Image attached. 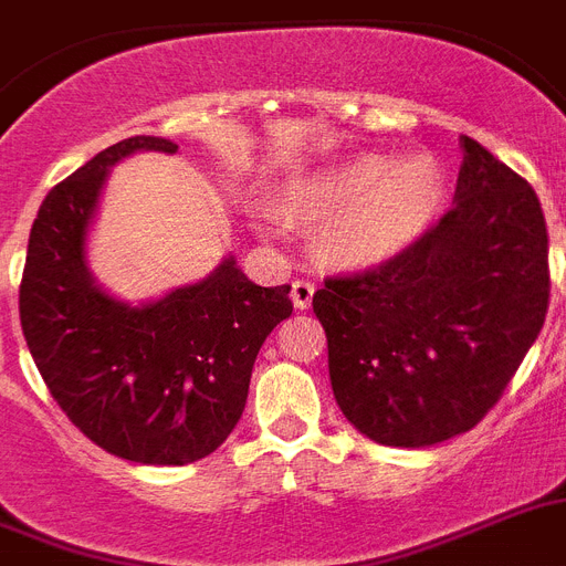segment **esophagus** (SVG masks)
I'll list each match as a JSON object with an SVG mask.
<instances>
[{
  "label": "esophagus",
  "mask_w": 566,
  "mask_h": 566,
  "mask_svg": "<svg viewBox=\"0 0 566 566\" xmlns=\"http://www.w3.org/2000/svg\"><path fill=\"white\" fill-rule=\"evenodd\" d=\"M312 297H315V283L312 280H294L292 283V301L297 308L312 306Z\"/></svg>",
  "instance_id": "esophagus-1"
}]
</instances>
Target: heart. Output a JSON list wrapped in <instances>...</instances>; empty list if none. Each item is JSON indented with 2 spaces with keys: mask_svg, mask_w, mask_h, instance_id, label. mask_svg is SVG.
<instances>
[{
  "mask_svg": "<svg viewBox=\"0 0 566 566\" xmlns=\"http://www.w3.org/2000/svg\"><path fill=\"white\" fill-rule=\"evenodd\" d=\"M308 214L329 217L323 240L355 265L384 263L432 226L443 202L441 171L429 157L389 163L386 154H355L301 182Z\"/></svg>",
  "mask_w": 566,
  "mask_h": 566,
  "instance_id": "heart-1",
  "label": "heart"
}]
</instances>
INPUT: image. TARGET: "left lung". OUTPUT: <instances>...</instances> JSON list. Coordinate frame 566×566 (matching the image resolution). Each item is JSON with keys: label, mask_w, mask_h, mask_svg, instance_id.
<instances>
[{"label": "left lung", "mask_w": 566, "mask_h": 566, "mask_svg": "<svg viewBox=\"0 0 566 566\" xmlns=\"http://www.w3.org/2000/svg\"><path fill=\"white\" fill-rule=\"evenodd\" d=\"M452 209L395 258L312 297L337 407L375 443L470 432L518 371L549 306V240L533 186L461 137Z\"/></svg>", "instance_id": "obj_1"}]
</instances>
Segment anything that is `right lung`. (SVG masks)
Returning <instances> with one entry per match:
<instances>
[{
    "mask_svg": "<svg viewBox=\"0 0 566 566\" xmlns=\"http://www.w3.org/2000/svg\"><path fill=\"white\" fill-rule=\"evenodd\" d=\"M134 151L177 145L128 137L48 191L28 240L19 321L53 400L85 438L125 461L182 467L237 427L260 346L292 315V286H258L226 258L145 306L105 294L85 240L108 168Z\"/></svg>",
    "mask_w": 566,
    "mask_h": 566,
    "instance_id": "right-lung-1",
    "label": "right lung"
}]
</instances>
